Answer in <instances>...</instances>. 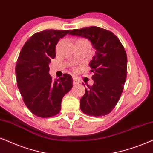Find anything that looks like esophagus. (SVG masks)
I'll return each mask as SVG.
<instances>
[{
    "label": "esophagus",
    "instance_id": "1",
    "mask_svg": "<svg viewBox=\"0 0 153 153\" xmlns=\"http://www.w3.org/2000/svg\"><path fill=\"white\" fill-rule=\"evenodd\" d=\"M80 81L78 80V79L73 78V85H78V84H80Z\"/></svg>",
    "mask_w": 153,
    "mask_h": 153
}]
</instances>
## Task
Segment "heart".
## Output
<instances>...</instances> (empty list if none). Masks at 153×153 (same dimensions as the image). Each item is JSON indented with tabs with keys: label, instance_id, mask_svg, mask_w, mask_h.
<instances>
[{
	"label": "heart",
	"instance_id": "obj_1",
	"mask_svg": "<svg viewBox=\"0 0 153 153\" xmlns=\"http://www.w3.org/2000/svg\"><path fill=\"white\" fill-rule=\"evenodd\" d=\"M74 71H75V69H74Z\"/></svg>",
	"mask_w": 153,
	"mask_h": 153
}]
</instances>
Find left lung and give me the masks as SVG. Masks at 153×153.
<instances>
[{"label": "left lung", "mask_w": 153, "mask_h": 153, "mask_svg": "<svg viewBox=\"0 0 153 153\" xmlns=\"http://www.w3.org/2000/svg\"><path fill=\"white\" fill-rule=\"evenodd\" d=\"M70 34L88 39L96 49L90 63L93 85L85 89L80 99V109L89 116L107 115L119 102L126 80L124 47L113 32L96 26L73 30Z\"/></svg>", "instance_id": "left-lung-1"}]
</instances>
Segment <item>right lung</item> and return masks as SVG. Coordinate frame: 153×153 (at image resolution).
I'll list each match as a JSON object with an SVG mask.
<instances>
[{
    "instance_id": "add662e5",
    "label": "right lung",
    "mask_w": 153,
    "mask_h": 153,
    "mask_svg": "<svg viewBox=\"0 0 153 153\" xmlns=\"http://www.w3.org/2000/svg\"><path fill=\"white\" fill-rule=\"evenodd\" d=\"M70 30H46L36 32L25 42L16 66L17 85L30 111L42 118L59 113L63 96L73 87V78L65 73L53 80L49 64L56 57V46Z\"/></svg>"
}]
</instances>
